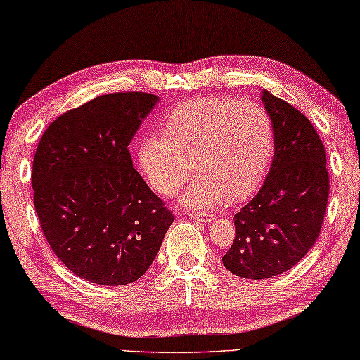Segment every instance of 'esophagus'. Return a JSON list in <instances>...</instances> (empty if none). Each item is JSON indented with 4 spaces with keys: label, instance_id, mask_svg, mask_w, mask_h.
Segmentation results:
<instances>
[{
    "label": "esophagus",
    "instance_id": "esophagus-1",
    "mask_svg": "<svg viewBox=\"0 0 360 360\" xmlns=\"http://www.w3.org/2000/svg\"><path fill=\"white\" fill-rule=\"evenodd\" d=\"M190 217L193 220H198L202 223H210L215 220V215H212V214H190Z\"/></svg>",
    "mask_w": 360,
    "mask_h": 360
}]
</instances>
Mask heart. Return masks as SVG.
Masks as SVG:
<instances>
[{"label": "heart", "instance_id": "heart-1", "mask_svg": "<svg viewBox=\"0 0 360 360\" xmlns=\"http://www.w3.org/2000/svg\"><path fill=\"white\" fill-rule=\"evenodd\" d=\"M162 137L139 145V169L161 196H174L191 174L184 205L239 202L266 176L276 148L273 120L257 103L214 96L180 103L164 117Z\"/></svg>", "mask_w": 360, "mask_h": 360}]
</instances>
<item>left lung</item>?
<instances>
[{
    "instance_id": "1",
    "label": "left lung",
    "mask_w": 360,
    "mask_h": 360,
    "mask_svg": "<svg viewBox=\"0 0 360 360\" xmlns=\"http://www.w3.org/2000/svg\"><path fill=\"white\" fill-rule=\"evenodd\" d=\"M276 129L273 164L249 204L234 215L236 236L221 258L233 274L268 279L302 260L317 240L328 201L326 148L311 121L262 91Z\"/></svg>"
}]
</instances>
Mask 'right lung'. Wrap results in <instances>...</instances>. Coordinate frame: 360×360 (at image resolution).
<instances>
[{"label":"right lung","instance_id":"1","mask_svg":"<svg viewBox=\"0 0 360 360\" xmlns=\"http://www.w3.org/2000/svg\"><path fill=\"white\" fill-rule=\"evenodd\" d=\"M158 100L145 92L96 97L58 116L34 153V209L47 244L94 284L141 278L174 221L127 150Z\"/></svg>","mask_w":360,"mask_h":360}]
</instances>
